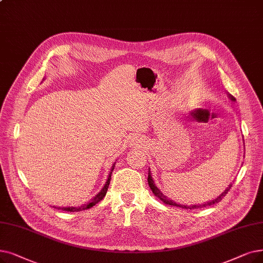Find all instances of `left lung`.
<instances>
[{
  "label": "left lung",
  "instance_id": "left-lung-1",
  "mask_svg": "<svg viewBox=\"0 0 263 263\" xmlns=\"http://www.w3.org/2000/svg\"><path fill=\"white\" fill-rule=\"evenodd\" d=\"M229 98H230L232 101H235V98L232 97L231 95H229ZM147 180H148V185H149L152 191L154 192V195H155L157 198H159L160 200H161L163 203H165V204H167V205H171V206H176V208H181V209H186V210L202 209V208H205V206H211V205H213V204H215V203H218L219 201H221V199L227 195L228 191H229L230 188L232 187V185H229V187H227V189L221 193V195H220L219 197H217L215 200H212V201H210V202H208V203H204V204H198V205H197V204H193V205H189V206H187V205L178 204V203L174 202L173 200L167 199V198L163 195V193H162L161 191H160V189H158V187L155 185L154 179H153L152 174H151V171H148V178H147Z\"/></svg>",
  "mask_w": 263,
  "mask_h": 263
}]
</instances>
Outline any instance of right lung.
Instances as JSON below:
<instances>
[{
	"label": "right lung",
	"instance_id": "obj_1",
	"mask_svg": "<svg viewBox=\"0 0 263 263\" xmlns=\"http://www.w3.org/2000/svg\"><path fill=\"white\" fill-rule=\"evenodd\" d=\"M115 163H116V162H115ZM115 163H114L112 166H111V170H110V172H109V174H108V177H107V180H106V182H105L104 187L101 189V191L98 193V195H97L92 200H91L87 205H82L81 208H73V206H71V208H55V206H53V208L58 209V210H62V211H66V212H81V211L88 210V209H90V208H92L93 205H96L97 203H99L102 199H103V198L105 197L106 192H107V189H108V186H109V182H110L111 173H112V171H114V167H115Z\"/></svg>",
	"mask_w": 263,
	"mask_h": 263
}]
</instances>
